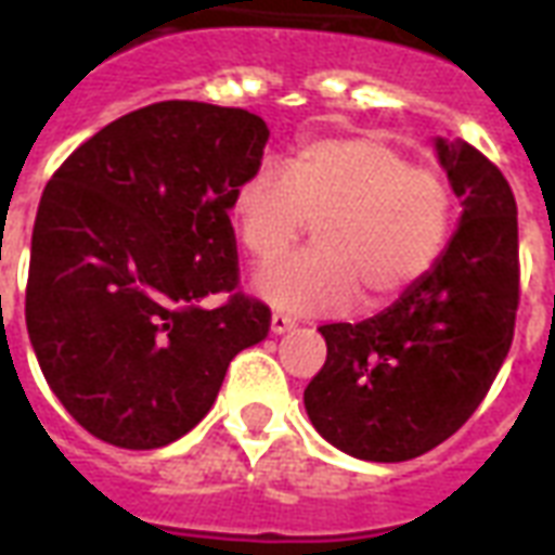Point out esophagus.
<instances>
[{"label": "esophagus", "instance_id": "34e87169", "mask_svg": "<svg viewBox=\"0 0 555 555\" xmlns=\"http://www.w3.org/2000/svg\"><path fill=\"white\" fill-rule=\"evenodd\" d=\"M294 325H296L294 317L282 314V311H276V314L270 317V332H273V334H285V332H291V328H294Z\"/></svg>", "mask_w": 555, "mask_h": 555}]
</instances>
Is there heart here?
<instances>
[{
    "mask_svg": "<svg viewBox=\"0 0 555 555\" xmlns=\"http://www.w3.org/2000/svg\"><path fill=\"white\" fill-rule=\"evenodd\" d=\"M241 247L259 264L291 249L314 221V249L279 261L256 291L287 311H344L363 294L387 306L428 276L454 223L451 189L399 147L372 137L314 139L232 192Z\"/></svg>",
    "mask_w": 555,
    "mask_h": 555,
    "instance_id": "1",
    "label": "heart"
}]
</instances>
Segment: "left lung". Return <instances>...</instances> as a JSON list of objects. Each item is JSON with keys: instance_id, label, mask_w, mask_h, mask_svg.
I'll use <instances>...</instances> for the list:
<instances>
[{"instance_id": "1", "label": "left lung", "mask_w": 555, "mask_h": 555, "mask_svg": "<svg viewBox=\"0 0 555 555\" xmlns=\"http://www.w3.org/2000/svg\"><path fill=\"white\" fill-rule=\"evenodd\" d=\"M463 215L428 276L361 323L323 325L306 387L317 434L370 463H404L463 428L513 346L518 209L509 183L463 139H434Z\"/></svg>"}]
</instances>
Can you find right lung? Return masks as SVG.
<instances>
[{"mask_svg": "<svg viewBox=\"0 0 555 555\" xmlns=\"http://www.w3.org/2000/svg\"><path fill=\"white\" fill-rule=\"evenodd\" d=\"M256 113L159 101L109 121L54 171L37 209L25 325L52 392L109 446L185 437L227 366L270 332L232 294V192L261 168ZM230 293L218 309L202 306Z\"/></svg>", "mask_w": 555, "mask_h": 555, "instance_id": "obj_1", "label": "right lung"}]
</instances>
